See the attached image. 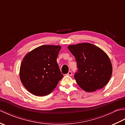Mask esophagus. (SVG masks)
<instances>
[{
    "label": "esophagus",
    "mask_w": 125,
    "mask_h": 125,
    "mask_svg": "<svg viewBox=\"0 0 125 125\" xmlns=\"http://www.w3.org/2000/svg\"><path fill=\"white\" fill-rule=\"evenodd\" d=\"M67 75H68V76H71V75H73V73H72V71H69L68 72V73L67 74Z\"/></svg>",
    "instance_id": "34e87169"
}]
</instances>
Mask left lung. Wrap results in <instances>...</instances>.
<instances>
[{"mask_svg": "<svg viewBox=\"0 0 125 125\" xmlns=\"http://www.w3.org/2000/svg\"><path fill=\"white\" fill-rule=\"evenodd\" d=\"M68 49L75 57L77 71L74 77L82 89L94 92L107 84L112 67L109 57L103 50L89 43L70 45Z\"/></svg>", "mask_w": 125, "mask_h": 125, "instance_id": "obj_1", "label": "left lung"}]
</instances>
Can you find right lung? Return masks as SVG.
<instances>
[{"instance_id":"right-lung-1","label":"right lung","mask_w":125,"mask_h":125,"mask_svg":"<svg viewBox=\"0 0 125 125\" xmlns=\"http://www.w3.org/2000/svg\"><path fill=\"white\" fill-rule=\"evenodd\" d=\"M60 46L43 45L34 49L24 57L20 65V78L23 85L37 96L50 94L63 75L56 59Z\"/></svg>"}]
</instances>
